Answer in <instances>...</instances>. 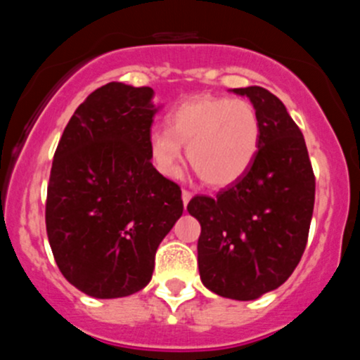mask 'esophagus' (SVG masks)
Masks as SVG:
<instances>
[{
	"instance_id": "34e87169",
	"label": "esophagus",
	"mask_w": 360,
	"mask_h": 360,
	"mask_svg": "<svg viewBox=\"0 0 360 360\" xmlns=\"http://www.w3.org/2000/svg\"><path fill=\"white\" fill-rule=\"evenodd\" d=\"M193 198V193H191V191H187V189H184L182 191V200H184V205H187V203H189V200Z\"/></svg>"
}]
</instances>
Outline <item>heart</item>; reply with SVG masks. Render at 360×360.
<instances>
[{
  "mask_svg": "<svg viewBox=\"0 0 360 360\" xmlns=\"http://www.w3.org/2000/svg\"><path fill=\"white\" fill-rule=\"evenodd\" d=\"M167 128L151 129L149 158L167 178L180 174L182 144L203 184L225 187L240 180L252 164L262 139L257 111L245 98L193 97L165 117Z\"/></svg>",
  "mask_w": 360,
  "mask_h": 360,
  "instance_id": "obj_1",
  "label": "heart"
}]
</instances>
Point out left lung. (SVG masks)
I'll return each mask as SVG.
<instances>
[{
    "label": "left lung",
    "mask_w": 360,
    "mask_h": 360,
    "mask_svg": "<svg viewBox=\"0 0 360 360\" xmlns=\"http://www.w3.org/2000/svg\"><path fill=\"white\" fill-rule=\"evenodd\" d=\"M256 108L262 139L247 173L218 195L195 196L202 225V283L221 297L252 301L290 278L310 231L316 176L303 133L285 104L262 86L234 88Z\"/></svg>",
    "instance_id": "1"
}]
</instances>
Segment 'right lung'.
Instances as JSON below:
<instances>
[{"label":"right lung","mask_w":360,"mask_h":360,"mask_svg":"<svg viewBox=\"0 0 360 360\" xmlns=\"http://www.w3.org/2000/svg\"><path fill=\"white\" fill-rule=\"evenodd\" d=\"M151 98L149 86H101L75 110L53 155L46 234L61 274L91 297L142 290L184 212L180 186L149 158Z\"/></svg>","instance_id":"right-lung-1"}]
</instances>
